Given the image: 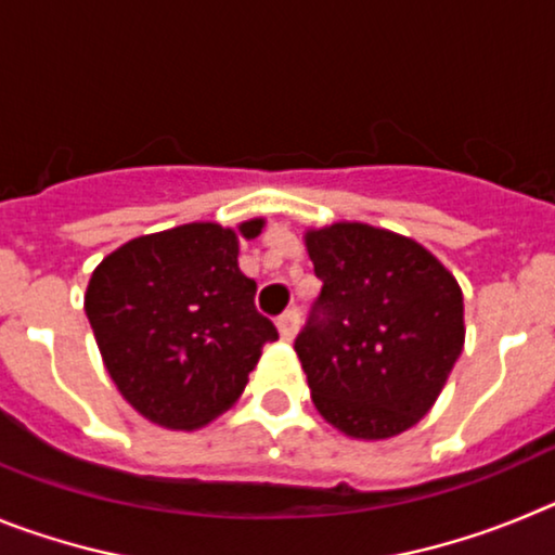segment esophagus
Listing matches in <instances>:
<instances>
[{
    "label": "esophagus",
    "mask_w": 555,
    "mask_h": 555,
    "mask_svg": "<svg viewBox=\"0 0 555 555\" xmlns=\"http://www.w3.org/2000/svg\"><path fill=\"white\" fill-rule=\"evenodd\" d=\"M297 327H300V313H297V308H288L286 313L278 317V331H281V338H286V341H292L297 336Z\"/></svg>",
    "instance_id": "esophagus-1"
}]
</instances>
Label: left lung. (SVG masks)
Instances as JSON below:
<instances>
[{
    "label": "left lung",
    "instance_id": "8db88e82",
    "mask_svg": "<svg viewBox=\"0 0 555 555\" xmlns=\"http://www.w3.org/2000/svg\"><path fill=\"white\" fill-rule=\"evenodd\" d=\"M322 281L294 350L313 405L356 439L416 425L464 347V297L453 274L414 238L361 222L308 230Z\"/></svg>",
    "mask_w": 555,
    "mask_h": 555
}]
</instances>
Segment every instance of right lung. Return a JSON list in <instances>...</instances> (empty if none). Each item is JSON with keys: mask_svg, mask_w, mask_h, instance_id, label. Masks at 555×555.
<instances>
[{"mask_svg": "<svg viewBox=\"0 0 555 555\" xmlns=\"http://www.w3.org/2000/svg\"><path fill=\"white\" fill-rule=\"evenodd\" d=\"M238 230L191 222L121 244L94 269L86 317L107 375L150 423L194 430L242 397L261 347L278 338L238 269Z\"/></svg>", "mask_w": 555, "mask_h": 555, "instance_id": "1", "label": "right lung"}]
</instances>
